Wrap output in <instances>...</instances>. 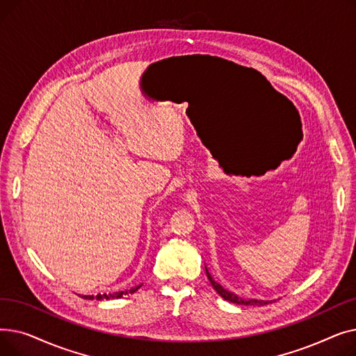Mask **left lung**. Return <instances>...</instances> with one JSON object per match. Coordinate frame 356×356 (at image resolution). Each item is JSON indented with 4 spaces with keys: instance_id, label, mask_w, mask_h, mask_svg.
Segmentation results:
<instances>
[{
    "instance_id": "left-lung-1",
    "label": "left lung",
    "mask_w": 356,
    "mask_h": 356,
    "mask_svg": "<svg viewBox=\"0 0 356 356\" xmlns=\"http://www.w3.org/2000/svg\"><path fill=\"white\" fill-rule=\"evenodd\" d=\"M204 268H207V267H204ZM207 275H208V278H209V282H211L212 287L216 290V293H218L222 298H225V300H228V302H231V303L244 305V306H266V305H268V303L273 302V300H258V298H242V297L236 296L235 293L227 290L225 287H222V286L216 282V280L209 274L208 268H207Z\"/></svg>"
}]
</instances>
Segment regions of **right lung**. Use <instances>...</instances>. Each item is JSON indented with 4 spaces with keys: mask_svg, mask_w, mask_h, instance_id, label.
I'll return each instance as SVG.
<instances>
[{
    "mask_svg": "<svg viewBox=\"0 0 356 356\" xmlns=\"http://www.w3.org/2000/svg\"><path fill=\"white\" fill-rule=\"evenodd\" d=\"M140 289V286L138 287H133L131 290H125V291H117V293H109V294H97V296H82L83 298H88V300H93V298H97V300H109V298H120V297H122V296H125V294H128V293H136L137 290Z\"/></svg>",
    "mask_w": 356,
    "mask_h": 356,
    "instance_id": "obj_1",
    "label": "right lung"
}]
</instances>
